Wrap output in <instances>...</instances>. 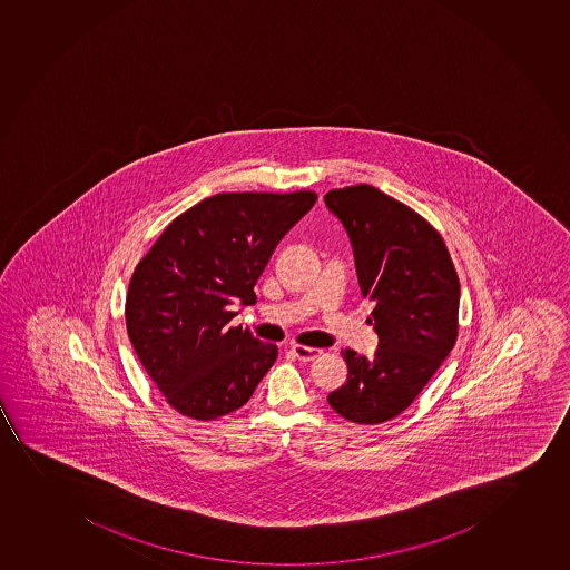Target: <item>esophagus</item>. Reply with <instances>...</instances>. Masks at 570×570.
Returning a JSON list of instances; mask_svg holds the SVG:
<instances>
[{"instance_id":"34e87169","label":"esophagus","mask_w":570,"mask_h":570,"mask_svg":"<svg viewBox=\"0 0 570 570\" xmlns=\"http://www.w3.org/2000/svg\"><path fill=\"white\" fill-rule=\"evenodd\" d=\"M292 352H294L295 357H297L299 362H313V360L322 355V350L303 346V344H294Z\"/></svg>"}]
</instances>
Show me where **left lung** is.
Segmentation results:
<instances>
[{
  "label": "left lung",
  "instance_id": "8db88e82",
  "mask_svg": "<svg viewBox=\"0 0 570 570\" xmlns=\"http://www.w3.org/2000/svg\"><path fill=\"white\" fill-rule=\"evenodd\" d=\"M324 202L348 233L379 335L371 360L341 352L348 376L327 403L350 422H387L411 406L452 352L460 278L435 227L384 191L360 184L327 191Z\"/></svg>",
  "mask_w": 570,
  "mask_h": 570
}]
</instances>
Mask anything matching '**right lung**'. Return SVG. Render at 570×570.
Listing matches in <instances>:
<instances>
[{
  "mask_svg": "<svg viewBox=\"0 0 570 570\" xmlns=\"http://www.w3.org/2000/svg\"><path fill=\"white\" fill-rule=\"evenodd\" d=\"M314 191L218 194L177 216L135 267L126 327L137 357L184 416L237 411L276 362L275 344L229 327V306L256 303L257 278Z\"/></svg>",
  "mask_w": 570,
  "mask_h": 570,
  "instance_id": "right-lung-1",
  "label": "right lung"
}]
</instances>
